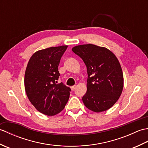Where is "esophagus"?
Listing matches in <instances>:
<instances>
[{
    "label": "esophagus",
    "instance_id": "obj_1",
    "mask_svg": "<svg viewBox=\"0 0 148 148\" xmlns=\"http://www.w3.org/2000/svg\"><path fill=\"white\" fill-rule=\"evenodd\" d=\"M76 86H71V90H74L75 89H76Z\"/></svg>",
    "mask_w": 148,
    "mask_h": 148
}]
</instances>
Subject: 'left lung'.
I'll return each instance as SVG.
<instances>
[{"label": "left lung", "mask_w": 148, "mask_h": 148, "mask_svg": "<svg viewBox=\"0 0 148 148\" xmlns=\"http://www.w3.org/2000/svg\"><path fill=\"white\" fill-rule=\"evenodd\" d=\"M75 54L87 68V91L83 102L95 112L107 111L117 102L123 88V74L117 57L105 47L92 44L74 46Z\"/></svg>", "instance_id": "1"}]
</instances>
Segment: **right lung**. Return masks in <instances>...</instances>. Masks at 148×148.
<instances>
[{"instance_id": "right-lung-1", "label": "right lung", "mask_w": 148, "mask_h": 148, "mask_svg": "<svg viewBox=\"0 0 148 148\" xmlns=\"http://www.w3.org/2000/svg\"><path fill=\"white\" fill-rule=\"evenodd\" d=\"M67 46L50 47L35 52L25 74V90L35 108L47 116H54L64 109L71 88L63 83L56 84L58 67Z\"/></svg>"}]
</instances>
